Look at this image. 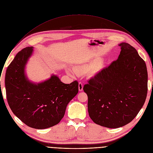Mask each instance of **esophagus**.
<instances>
[{"instance_id":"esophagus-1","label":"esophagus","mask_w":153,"mask_h":153,"mask_svg":"<svg viewBox=\"0 0 153 153\" xmlns=\"http://www.w3.org/2000/svg\"><path fill=\"white\" fill-rule=\"evenodd\" d=\"M83 83L82 82H79V91H83Z\"/></svg>"}]
</instances>
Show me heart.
I'll list each match as a JSON object with an SVG mask.
<instances>
[{"label": "heart", "instance_id": "heart-1", "mask_svg": "<svg viewBox=\"0 0 153 153\" xmlns=\"http://www.w3.org/2000/svg\"><path fill=\"white\" fill-rule=\"evenodd\" d=\"M94 64V62L79 65L78 66L74 68V71L76 74L80 75L88 71L93 66ZM67 71L69 74H72V72L70 70H67Z\"/></svg>", "mask_w": 153, "mask_h": 153}]
</instances>
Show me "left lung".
<instances>
[{"instance_id": "8db88e82", "label": "left lung", "mask_w": 153, "mask_h": 153, "mask_svg": "<svg viewBox=\"0 0 153 153\" xmlns=\"http://www.w3.org/2000/svg\"><path fill=\"white\" fill-rule=\"evenodd\" d=\"M119 46L121 51L118 59L83 87L90 118L110 128L131 122L142 108L148 91L145 61L128 43L122 42Z\"/></svg>"}]
</instances>
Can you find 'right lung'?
<instances>
[{
  "instance_id": "obj_1",
  "label": "right lung",
  "mask_w": 153,
  "mask_h": 153,
  "mask_svg": "<svg viewBox=\"0 0 153 153\" xmlns=\"http://www.w3.org/2000/svg\"><path fill=\"white\" fill-rule=\"evenodd\" d=\"M33 47L22 50L7 68V99L13 113L27 126L45 129L58 124L68 103L78 93L77 81L65 84L54 74L45 81L34 83L25 74L26 65Z\"/></svg>"
}]
</instances>
